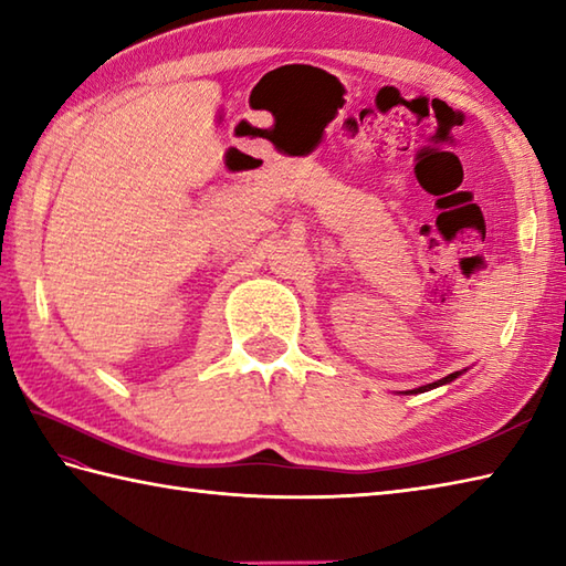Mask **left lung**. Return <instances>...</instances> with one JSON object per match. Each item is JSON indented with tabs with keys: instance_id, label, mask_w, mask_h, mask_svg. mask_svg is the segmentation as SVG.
I'll use <instances>...</instances> for the list:
<instances>
[{
	"instance_id": "1",
	"label": "left lung",
	"mask_w": 566,
	"mask_h": 566,
	"mask_svg": "<svg viewBox=\"0 0 566 566\" xmlns=\"http://www.w3.org/2000/svg\"><path fill=\"white\" fill-rule=\"evenodd\" d=\"M457 377H460V371H454V375H448V377L440 379V381L426 384V387H420V389H413V391H403V394H423V391H430V389H436V387H442V384H450V381H454Z\"/></svg>"
}]
</instances>
